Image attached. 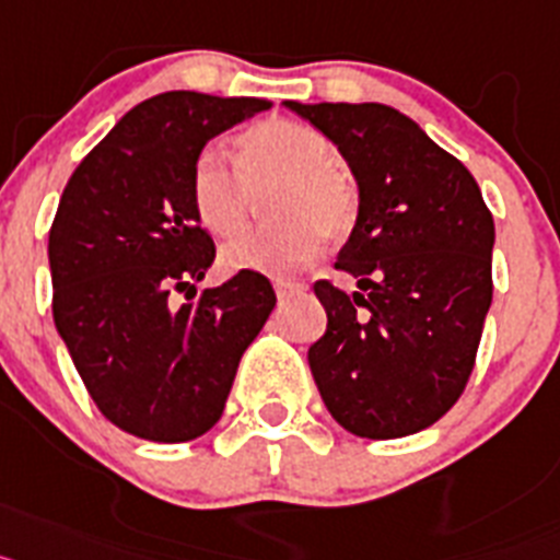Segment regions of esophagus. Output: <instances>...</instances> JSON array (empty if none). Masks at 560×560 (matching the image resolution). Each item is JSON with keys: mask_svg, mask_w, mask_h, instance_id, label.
<instances>
[{"mask_svg": "<svg viewBox=\"0 0 560 560\" xmlns=\"http://www.w3.org/2000/svg\"><path fill=\"white\" fill-rule=\"evenodd\" d=\"M276 295H279V301L290 299V295H299L304 293V281H290V279H276Z\"/></svg>", "mask_w": 560, "mask_h": 560, "instance_id": "34e87169", "label": "esophagus"}]
</instances>
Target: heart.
<instances>
[{
    "instance_id": "1",
    "label": "heart",
    "mask_w": 560,
    "mask_h": 560,
    "mask_svg": "<svg viewBox=\"0 0 560 560\" xmlns=\"http://www.w3.org/2000/svg\"><path fill=\"white\" fill-rule=\"evenodd\" d=\"M236 168L217 152L191 165L188 197L199 225L213 236H233L250 217V194L276 183L265 202L276 222L247 231L222 247L228 270L293 273L318 253L320 240H343L358 222L361 197L338 168L332 140L293 120H267L236 140Z\"/></svg>"
}]
</instances>
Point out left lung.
I'll list each match as a JSON object with an SVG mask.
<instances>
[{
	"mask_svg": "<svg viewBox=\"0 0 560 560\" xmlns=\"http://www.w3.org/2000/svg\"><path fill=\"white\" fill-rule=\"evenodd\" d=\"M287 106L338 145L361 188L335 270L363 293L315 281L327 310L307 354L315 386L354 436L417 434L474 372L493 301V213L474 174L392 106Z\"/></svg>",
	"mask_w": 560,
	"mask_h": 560,
	"instance_id": "1",
	"label": "left lung"
}]
</instances>
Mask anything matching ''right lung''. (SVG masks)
Returning a JSON list of instances; mask_svg holds the SVG:
<instances>
[{
    "label": "right lung",
    "instance_id": "right-lung-1",
    "mask_svg": "<svg viewBox=\"0 0 560 560\" xmlns=\"http://www.w3.org/2000/svg\"><path fill=\"white\" fill-rule=\"evenodd\" d=\"M270 109L259 98L163 92L129 109L67 183L50 228L52 320L101 415L152 442L222 417L242 352L276 307L240 270L199 290L217 247L188 197L202 145ZM172 292H186L174 308Z\"/></svg>",
    "mask_w": 560,
    "mask_h": 560
}]
</instances>
